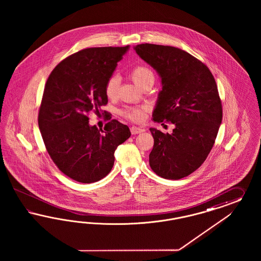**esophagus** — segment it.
Returning a JSON list of instances; mask_svg holds the SVG:
<instances>
[{"instance_id": "obj_1", "label": "esophagus", "mask_w": 261, "mask_h": 261, "mask_svg": "<svg viewBox=\"0 0 261 261\" xmlns=\"http://www.w3.org/2000/svg\"><path fill=\"white\" fill-rule=\"evenodd\" d=\"M130 131L133 135L141 134L142 132H144L145 130L142 127L132 126L130 128Z\"/></svg>"}]
</instances>
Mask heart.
I'll use <instances>...</instances> for the list:
<instances>
[{
    "label": "heart",
    "instance_id": "heart-1",
    "mask_svg": "<svg viewBox=\"0 0 261 261\" xmlns=\"http://www.w3.org/2000/svg\"><path fill=\"white\" fill-rule=\"evenodd\" d=\"M131 77L133 79L135 84L140 88L144 87L154 83L155 74L150 68L146 66H138L133 71H131ZM119 86V77L117 75H113L105 85V94L109 98H114L117 94ZM147 111L146 107H135V108H127L122 112V114L127 119L133 121H141L144 119L145 113Z\"/></svg>",
    "mask_w": 261,
    "mask_h": 261
}]
</instances>
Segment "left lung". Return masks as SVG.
Here are the masks:
<instances>
[{
    "mask_svg": "<svg viewBox=\"0 0 261 261\" xmlns=\"http://www.w3.org/2000/svg\"><path fill=\"white\" fill-rule=\"evenodd\" d=\"M134 49L161 79L152 119L174 125L171 134L149 129L154 138L149 165L162 178L182 179L205 162L221 125L216 82L205 64L181 48L141 44Z\"/></svg>",
    "mask_w": 261,
    "mask_h": 261,
    "instance_id": "8db88e82",
    "label": "left lung"
}]
</instances>
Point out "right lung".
I'll return each mask as SVG.
<instances>
[{
	"instance_id": "right-lung-1",
	"label": "right lung",
	"mask_w": 261,
	"mask_h": 261,
	"mask_svg": "<svg viewBox=\"0 0 261 261\" xmlns=\"http://www.w3.org/2000/svg\"><path fill=\"white\" fill-rule=\"evenodd\" d=\"M130 46L91 47L67 57L49 74L40 106L38 125L47 153L76 182L103 179L114 166V153L129 139L116 119L104 130L90 125L87 114L108 102L105 85Z\"/></svg>"
}]
</instances>
